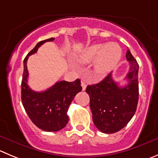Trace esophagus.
Returning <instances> with one entry per match:
<instances>
[{
  "label": "esophagus",
  "instance_id": "esophagus-1",
  "mask_svg": "<svg viewBox=\"0 0 158 158\" xmlns=\"http://www.w3.org/2000/svg\"><path fill=\"white\" fill-rule=\"evenodd\" d=\"M81 87H82V90H83V91H85V90L86 89V88H87L86 82H85L84 81H81Z\"/></svg>",
  "mask_w": 158,
  "mask_h": 158
}]
</instances>
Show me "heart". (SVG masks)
<instances>
[{"label":"heart","mask_w":158,"mask_h":158,"mask_svg":"<svg viewBox=\"0 0 158 158\" xmlns=\"http://www.w3.org/2000/svg\"><path fill=\"white\" fill-rule=\"evenodd\" d=\"M122 57V49L117 43H94L87 46L78 54L77 60L83 64L94 61V71L98 75H105L112 71Z\"/></svg>","instance_id":"obj_1"}]
</instances>
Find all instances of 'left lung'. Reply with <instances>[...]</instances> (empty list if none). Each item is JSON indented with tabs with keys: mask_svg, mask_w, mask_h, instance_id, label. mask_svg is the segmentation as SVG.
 <instances>
[{
	"mask_svg": "<svg viewBox=\"0 0 158 158\" xmlns=\"http://www.w3.org/2000/svg\"><path fill=\"white\" fill-rule=\"evenodd\" d=\"M126 56L130 65L126 77L129 82L126 86H118L109 73L101 82L86 88L93 122L102 133H114L121 130L136 112L139 99V65L129 49Z\"/></svg>",
	"mask_w": 158,
	"mask_h": 158,
	"instance_id": "left-lung-1",
	"label": "left lung"
}]
</instances>
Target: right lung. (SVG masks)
Masks as SVG:
<instances>
[{
    "instance_id": "obj_1",
    "label": "right lung",
    "mask_w": 158,
    "mask_h": 158,
    "mask_svg": "<svg viewBox=\"0 0 158 158\" xmlns=\"http://www.w3.org/2000/svg\"><path fill=\"white\" fill-rule=\"evenodd\" d=\"M54 38L40 42L24 60V71L22 81V102L26 113L38 128L47 132L62 130L68 123L69 106L78 92L82 90L81 81L73 82L58 81L47 90L41 92L34 91L28 87L27 60L30 55L37 52L46 42L53 41Z\"/></svg>"
}]
</instances>
